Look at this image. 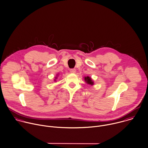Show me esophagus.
<instances>
[{
	"instance_id": "obj_1",
	"label": "esophagus",
	"mask_w": 148,
	"mask_h": 148,
	"mask_svg": "<svg viewBox=\"0 0 148 148\" xmlns=\"http://www.w3.org/2000/svg\"><path fill=\"white\" fill-rule=\"evenodd\" d=\"M70 72L72 73H75L76 72V69L75 68H72V69H70Z\"/></svg>"
}]
</instances>
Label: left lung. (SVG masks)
<instances>
[{"mask_svg": "<svg viewBox=\"0 0 148 148\" xmlns=\"http://www.w3.org/2000/svg\"><path fill=\"white\" fill-rule=\"evenodd\" d=\"M84 79H85V81L87 82V83H88L89 84H91V85H93L94 82L92 81L91 77L87 76V77H86Z\"/></svg>", "mask_w": 148, "mask_h": 148, "instance_id": "obj_1", "label": "left lung"}]
</instances>
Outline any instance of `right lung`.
I'll return each instance as SVG.
<instances>
[{"instance_id": "right-lung-1", "label": "right lung", "mask_w": 148, "mask_h": 148, "mask_svg": "<svg viewBox=\"0 0 148 148\" xmlns=\"http://www.w3.org/2000/svg\"><path fill=\"white\" fill-rule=\"evenodd\" d=\"M56 79H57V77H56Z\"/></svg>"}]
</instances>
